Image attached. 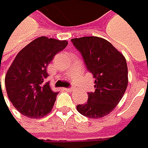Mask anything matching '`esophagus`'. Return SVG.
<instances>
[{"label": "esophagus", "mask_w": 148, "mask_h": 148, "mask_svg": "<svg viewBox=\"0 0 148 148\" xmlns=\"http://www.w3.org/2000/svg\"><path fill=\"white\" fill-rule=\"evenodd\" d=\"M65 90H67V91H71V90H73V88H66Z\"/></svg>", "instance_id": "34e87169"}]
</instances>
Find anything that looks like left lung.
Wrapping results in <instances>:
<instances>
[{
  "label": "left lung",
  "instance_id": "8db88e82",
  "mask_svg": "<svg viewBox=\"0 0 148 148\" xmlns=\"http://www.w3.org/2000/svg\"><path fill=\"white\" fill-rule=\"evenodd\" d=\"M82 54L87 69L95 78V91L77 111L86 117L101 118L114 110L128 85V67L124 56L106 40L87 36L71 40Z\"/></svg>",
  "mask_w": 148,
  "mask_h": 148
}]
</instances>
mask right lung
I'll return each mask as SVG.
<instances>
[{
    "instance_id": "right-lung-1",
    "label": "right lung",
    "mask_w": 148,
    "mask_h": 148,
    "mask_svg": "<svg viewBox=\"0 0 148 148\" xmlns=\"http://www.w3.org/2000/svg\"><path fill=\"white\" fill-rule=\"evenodd\" d=\"M66 46V41L42 36L16 56L5 77V87L13 106L23 115L41 118L51 111L58 92L45 82L47 66Z\"/></svg>"
}]
</instances>
